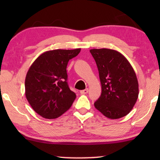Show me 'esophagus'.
<instances>
[{
    "instance_id": "obj_1",
    "label": "esophagus",
    "mask_w": 160,
    "mask_h": 160,
    "mask_svg": "<svg viewBox=\"0 0 160 160\" xmlns=\"http://www.w3.org/2000/svg\"><path fill=\"white\" fill-rule=\"evenodd\" d=\"M88 91H89L88 89H84V90H81L80 93L81 94H87V92H88Z\"/></svg>"
}]
</instances>
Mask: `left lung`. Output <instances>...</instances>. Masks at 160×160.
<instances>
[{"instance_id":"8db88e82","label":"left lung","mask_w":160,"mask_h":160,"mask_svg":"<svg viewBox=\"0 0 160 160\" xmlns=\"http://www.w3.org/2000/svg\"><path fill=\"white\" fill-rule=\"evenodd\" d=\"M102 93L95 107L109 119L128 115L138 98V82L132 65L120 52L110 49H92Z\"/></svg>"}]
</instances>
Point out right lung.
<instances>
[{"label":"right lung","mask_w":160,"mask_h":160,"mask_svg":"<svg viewBox=\"0 0 160 160\" xmlns=\"http://www.w3.org/2000/svg\"><path fill=\"white\" fill-rule=\"evenodd\" d=\"M81 49L50 50L32 62L25 78V96L32 109L45 119H56L71 108L76 94L67 82L68 62Z\"/></svg>","instance_id":"right-lung-1"}]
</instances>
